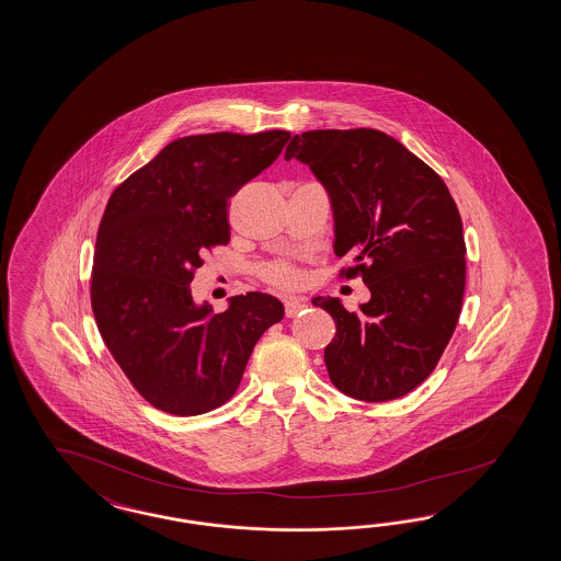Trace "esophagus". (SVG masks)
Masks as SVG:
<instances>
[{
  "instance_id": "esophagus-1",
  "label": "esophagus",
  "mask_w": 561,
  "mask_h": 561,
  "mask_svg": "<svg viewBox=\"0 0 561 561\" xmlns=\"http://www.w3.org/2000/svg\"><path fill=\"white\" fill-rule=\"evenodd\" d=\"M304 310H306L304 298H289V300H286V316H289V318L301 314Z\"/></svg>"
}]
</instances>
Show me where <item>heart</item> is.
I'll list each match as a JSON object with an SVG mask.
<instances>
[{
	"label": "heart",
	"mask_w": 561,
	"mask_h": 561,
	"mask_svg": "<svg viewBox=\"0 0 561 561\" xmlns=\"http://www.w3.org/2000/svg\"><path fill=\"white\" fill-rule=\"evenodd\" d=\"M272 279L279 286H291V284H296L298 275L294 274L291 270H287V267H275Z\"/></svg>",
	"instance_id": "b5f03b06"
}]
</instances>
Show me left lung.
I'll return each mask as SVG.
<instances>
[{"label": "left lung", "mask_w": 561, "mask_h": 561, "mask_svg": "<svg viewBox=\"0 0 561 561\" xmlns=\"http://www.w3.org/2000/svg\"><path fill=\"white\" fill-rule=\"evenodd\" d=\"M286 160L329 192L334 253L353 255L370 300L348 312L314 298L336 334L324 348L330 381L360 401L408 396L456 329L466 282L462 219L444 180L377 129H316L291 137Z\"/></svg>", "instance_id": "obj_1"}]
</instances>
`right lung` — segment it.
<instances>
[{"label": "right lung", "instance_id": "add662e5", "mask_svg": "<svg viewBox=\"0 0 561 561\" xmlns=\"http://www.w3.org/2000/svg\"><path fill=\"white\" fill-rule=\"evenodd\" d=\"M289 131L206 134L168 144L111 194L96 232L91 304L125 377L153 408L201 415L231 399L261 334L284 318L263 291L222 314L196 304L201 253L227 245V201L274 164Z\"/></svg>", "mask_w": 561, "mask_h": 561}]
</instances>
